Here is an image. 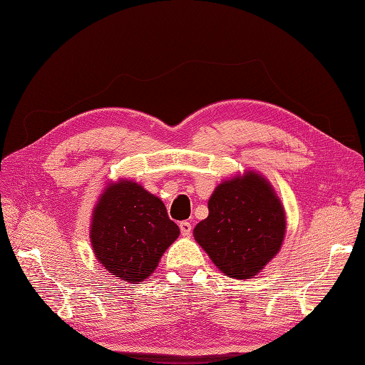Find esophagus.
<instances>
[{
    "instance_id": "obj_1",
    "label": "esophagus",
    "mask_w": 365,
    "mask_h": 365,
    "mask_svg": "<svg viewBox=\"0 0 365 365\" xmlns=\"http://www.w3.org/2000/svg\"><path fill=\"white\" fill-rule=\"evenodd\" d=\"M178 227H180V234L183 237H190L191 235V224L188 221H180L178 222Z\"/></svg>"
}]
</instances>
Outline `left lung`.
Here are the masks:
<instances>
[{"label": "left lung", "mask_w": 365, "mask_h": 365, "mask_svg": "<svg viewBox=\"0 0 365 365\" xmlns=\"http://www.w3.org/2000/svg\"><path fill=\"white\" fill-rule=\"evenodd\" d=\"M285 215L265 178L255 173L222 182L208 200V218L195 227L196 242L222 273L255 276L281 250Z\"/></svg>", "instance_id": "left-lung-1"}]
</instances>
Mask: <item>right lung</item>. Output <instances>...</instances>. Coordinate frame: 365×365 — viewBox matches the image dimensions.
<instances>
[{"mask_svg":"<svg viewBox=\"0 0 365 365\" xmlns=\"http://www.w3.org/2000/svg\"><path fill=\"white\" fill-rule=\"evenodd\" d=\"M180 234L165 204L133 182L108 187L94 210L91 242L96 257L115 277L141 282Z\"/></svg>","mask_w":365,"mask_h":365,"instance_id":"add662e5","label":"right lung"}]
</instances>
